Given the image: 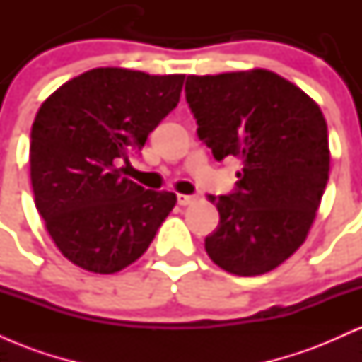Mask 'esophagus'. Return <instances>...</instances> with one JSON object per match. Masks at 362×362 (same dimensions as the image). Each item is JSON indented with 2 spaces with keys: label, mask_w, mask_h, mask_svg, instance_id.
<instances>
[{
  "label": "esophagus",
  "mask_w": 362,
  "mask_h": 362,
  "mask_svg": "<svg viewBox=\"0 0 362 362\" xmlns=\"http://www.w3.org/2000/svg\"><path fill=\"white\" fill-rule=\"evenodd\" d=\"M177 201H178V204H180V206H189V204H192V202L195 201V197H194V195L178 194L177 195Z\"/></svg>",
  "instance_id": "1"
}]
</instances>
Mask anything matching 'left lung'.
Returning <instances> with one entry per match:
<instances>
[{
  "label": "left lung",
  "mask_w": 362,
  "mask_h": 362,
  "mask_svg": "<svg viewBox=\"0 0 362 362\" xmlns=\"http://www.w3.org/2000/svg\"><path fill=\"white\" fill-rule=\"evenodd\" d=\"M185 98L218 161H240L236 190L207 195L219 211L206 252L223 271L260 276L305 243L330 172L327 122L300 86L248 69L195 76Z\"/></svg>",
  "instance_id": "1"
}]
</instances>
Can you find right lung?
Returning a JSON list of instances; mask_svg holds the SVG:
<instances>
[{
	"label": "right lung",
	"mask_w": 362,
	"mask_h": 362,
	"mask_svg": "<svg viewBox=\"0 0 362 362\" xmlns=\"http://www.w3.org/2000/svg\"><path fill=\"white\" fill-rule=\"evenodd\" d=\"M185 74L95 68L45 98L30 134L35 207L59 252L95 274L126 269L148 250L177 204L144 190L120 163L177 107Z\"/></svg>",
	"instance_id": "1"
}]
</instances>
